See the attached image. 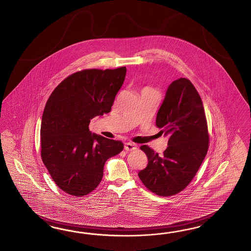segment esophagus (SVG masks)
I'll list each match as a JSON object with an SVG mask.
<instances>
[{"label":"esophagus","mask_w":251,"mask_h":251,"mask_svg":"<svg viewBox=\"0 0 251 251\" xmlns=\"http://www.w3.org/2000/svg\"><path fill=\"white\" fill-rule=\"evenodd\" d=\"M135 149H137V146L133 144V143H130V142H127L125 143L124 145V150L126 151H134Z\"/></svg>","instance_id":"34e87169"}]
</instances>
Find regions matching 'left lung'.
Returning a JSON list of instances; mask_svg holds the SVG:
<instances>
[{
	"instance_id": "1",
	"label": "left lung",
	"mask_w": 251,
	"mask_h": 251,
	"mask_svg": "<svg viewBox=\"0 0 251 251\" xmlns=\"http://www.w3.org/2000/svg\"><path fill=\"white\" fill-rule=\"evenodd\" d=\"M156 125L169 138L162 156L146 145L148 165L139 172L142 183L155 194H177L192 180L208 148L207 121L201 99L186 78L171 83L159 107Z\"/></svg>"
}]
</instances>
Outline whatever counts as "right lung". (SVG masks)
<instances>
[{
  "instance_id": "obj_1",
  "label": "right lung",
  "mask_w": 251,
  "mask_h": 251,
  "mask_svg": "<svg viewBox=\"0 0 251 251\" xmlns=\"http://www.w3.org/2000/svg\"><path fill=\"white\" fill-rule=\"evenodd\" d=\"M127 69L84 70L62 80L43 110L41 146L43 163L56 185L70 195L97 188L106 160L123 150L122 141L92 133L94 117L111 110Z\"/></svg>"
}]
</instances>
